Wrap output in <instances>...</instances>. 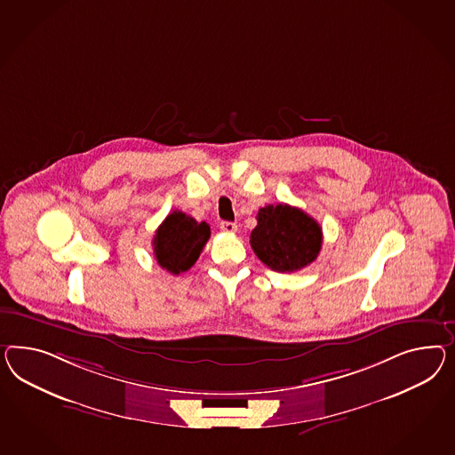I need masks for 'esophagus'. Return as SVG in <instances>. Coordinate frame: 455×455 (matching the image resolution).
<instances>
[{
	"mask_svg": "<svg viewBox=\"0 0 455 455\" xmlns=\"http://www.w3.org/2000/svg\"><path fill=\"white\" fill-rule=\"evenodd\" d=\"M220 228L225 234H235L238 227H236V223H234V221H221Z\"/></svg>",
	"mask_w": 455,
	"mask_h": 455,
	"instance_id": "34e87169",
	"label": "esophagus"
}]
</instances>
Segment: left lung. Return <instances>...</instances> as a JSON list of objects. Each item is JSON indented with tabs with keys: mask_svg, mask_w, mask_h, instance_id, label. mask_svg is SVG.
Returning <instances> with one entry per match:
<instances>
[{
	"mask_svg": "<svg viewBox=\"0 0 455 455\" xmlns=\"http://www.w3.org/2000/svg\"><path fill=\"white\" fill-rule=\"evenodd\" d=\"M257 227L250 235L255 255L275 271H298L320 255L323 232L320 223L303 210L288 204L259 210Z\"/></svg>",
	"mask_w": 455,
	"mask_h": 455,
	"instance_id": "obj_1",
	"label": "left lung"
}]
</instances>
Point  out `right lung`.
<instances>
[{
	"label": "right lung",
	"instance_id": "1",
	"mask_svg": "<svg viewBox=\"0 0 455 455\" xmlns=\"http://www.w3.org/2000/svg\"><path fill=\"white\" fill-rule=\"evenodd\" d=\"M210 227L175 210L160 223L154 235V255L164 270L180 275L194 267L209 242Z\"/></svg>",
	"mask_w": 455,
	"mask_h": 455
}]
</instances>
